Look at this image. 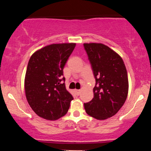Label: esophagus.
Masks as SVG:
<instances>
[{"label": "esophagus", "instance_id": "34e87169", "mask_svg": "<svg viewBox=\"0 0 151 151\" xmlns=\"http://www.w3.org/2000/svg\"><path fill=\"white\" fill-rule=\"evenodd\" d=\"M75 92H77V95H79L80 93H81V90H75Z\"/></svg>", "mask_w": 151, "mask_h": 151}]
</instances>
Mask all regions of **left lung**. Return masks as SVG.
<instances>
[{
    "label": "left lung",
    "instance_id": "8db88e82",
    "mask_svg": "<svg viewBox=\"0 0 151 151\" xmlns=\"http://www.w3.org/2000/svg\"><path fill=\"white\" fill-rule=\"evenodd\" d=\"M95 78L94 97L84 104L88 115L104 120L117 113L125 103L128 79L125 64L116 52L102 43H84Z\"/></svg>",
    "mask_w": 151,
    "mask_h": 151
}]
</instances>
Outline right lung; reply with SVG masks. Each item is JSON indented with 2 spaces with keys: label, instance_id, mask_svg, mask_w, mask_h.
Segmentation results:
<instances>
[{
  "label": "right lung",
  "instance_id": "obj_1",
  "mask_svg": "<svg viewBox=\"0 0 151 151\" xmlns=\"http://www.w3.org/2000/svg\"><path fill=\"white\" fill-rule=\"evenodd\" d=\"M76 43L45 46L30 57L25 77L27 102L38 116L57 120L65 115L73 96L66 90L63 68Z\"/></svg>",
  "mask_w": 151,
  "mask_h": 151
}]
</instances>
